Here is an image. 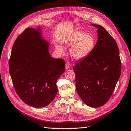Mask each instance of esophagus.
I'll return each mask as SVG.
<instances>
[{"label":"esophagus","instance_id":"1","mask_svg":"<svg viewBox=\"0 0 131 131\" xmlns=\"http://www.w3.org/2000/svg\"><path fill=\"white\" fill-rule=\"evenodd\" d=\"M65 68H66V69L67 70H69L71 69V65H70V63L69 62H66L65 63Z\"/></svg>","mask_w":131,"mask_h":131}]
</instances>
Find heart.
<instances>
[{
	"mask_svg": "<svg viewBox=\"0 0 131 131\" xmlns=\"http://www.w3.org/2000/svg\"><path fill=\"white\" fill-rule=\"evenodd\" d=\"M68 45H72L70 54L76 60L81 59L88 56L91 52L95 45V39L91 34L76 31L68 40ZM58 51L62 53L63 50L60 46H57Z\"/></svg>",
	"mask_w": 131,
	"mask_h": 131,
	"instance_id": "obj_1",
	"label": "heart"
}]
</instances>
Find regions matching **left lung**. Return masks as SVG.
Masks as SVG:
<instances>
[{"label":"left lung","instance_id":"8db88e82","mask_svg":"<svg viewBox=\"0 0 131 131\" xmlns=\"http://www.w3.org/2000/svg\"><path fill=\"white\" fill-rule=\"evenodd\" d=\"M98 29V39L94 48L73 67L76 89L86 105L96 108L108 101L121 72V62L117 43L102 26Z\"/></svg>","mask_w":131,"mask_h":131}]
</instances>
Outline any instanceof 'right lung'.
I'll return each mask as SVG.
<instances>
[{
    "label": "right lung",
    "mask_w": 131,
    "mask_h": 131,
    "mask_svg": "<svg viewBox=\"0 0 131 131\" xmlns=\"http://www.w3.org/2000/svg\"><path fill=\"white\" fill-rule=\"evenodd\" d=\"M40 28H28L13 44L9 61V72L17 95L36 108L48 106L58 92L57 80L65 71V61L54 59L49 43L43 39Z\"/></svg>",
    "instance_id": "right-lung-1"
}]
</instances>
